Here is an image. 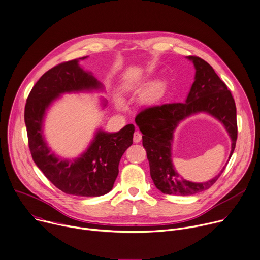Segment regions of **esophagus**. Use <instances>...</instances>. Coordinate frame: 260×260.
<instances>
[{"label": "esophagus", "mask_w": 260, "mask_h": 260, "mask_svg": "<svg viewBox=\"0 0 260 260\" xmlns=\"http://www.w3.org/2000/svg\"><path fill=\"white\" fill-rule=\"evenodd\" d=\"M142 141V133H139L138 131H136V132H134V134H133V142L134 143H139Z\"/></svg>", "instance_id": "obj_1"}]
</instances>
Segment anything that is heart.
Wrapping results in <instances>:
<instances>
[{
	"instance_id": "heart-1",
	"label": "heart",
	"mask_w": 260,
	"mask_h": 260,
	"mask_svg": "<svg viewBox=\"0 0 260 260\" xmlns=\"http://www.w3.org/2000/svg\"><path fill=\"white\" fill-rule=\"evenodd\" d=\"M157 92H158V86H157L156 84H154V85L150 86V87L145 91V96H146L147 99H151V98L155 96V95L157 94Z\"/></svg>"
}]
</instances>
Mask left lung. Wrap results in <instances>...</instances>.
<instances>
[{
    "mask_svg": "<svg viewBox=\"0 0 260 260\" xmlns=\"http://www.w3.org/2000/svg\"><path fill=\"white\" fill-rule=\"evenodd\" d=\"M196 69L194 82L185 103H169L148 107L139 112L135 123L143 133V146L147 151L151 178L155 186L164 193L190 196L211 187L225 168L213 179L196 183L179 179L172 161L174 131L184 118L206 112L221 122L231 137L230 157L237 138L236 107L234 99L226 84L209 63L197 56H187Z\"/></svg>",
    "mask_w": 260,
    "mask_h": 260,
    "instance_id": "1",
    "label": "left lung"
}]
</instances>
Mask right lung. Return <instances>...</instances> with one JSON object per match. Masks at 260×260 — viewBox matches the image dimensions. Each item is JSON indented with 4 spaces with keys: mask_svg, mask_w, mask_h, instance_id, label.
<instances>
[{
    "mask_svg": "<svg viewBox=\"0 0 260 260\" xmlns=\"http://www.w3.org/2000/svg\"><path fill=\"white\" fill-rule=\"evenodd\" d=\"M81 57L58 64L39 78L25 106L28 144L35 165L61 191L80 197H99L110 191L118 174V164L133 143L134 126L116 133L98 130L88 149L72 160L51 153L43 135L46 110L64 92L102 88V84L79 66Z\"/></svg>",
    "mask_w": 260,
    "mask_h": 260,
    "instance_id": "1",
    "label": "right lung"
}]
</instances>
